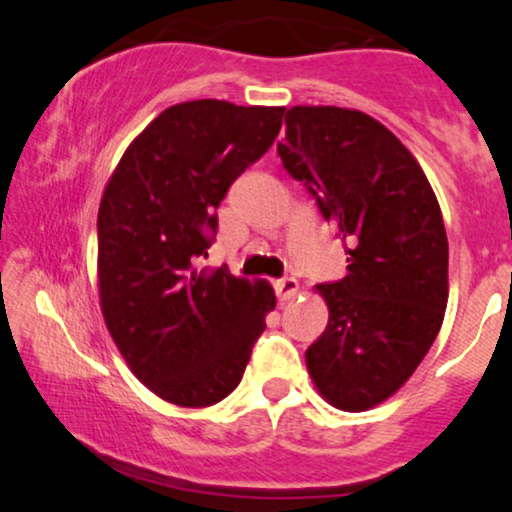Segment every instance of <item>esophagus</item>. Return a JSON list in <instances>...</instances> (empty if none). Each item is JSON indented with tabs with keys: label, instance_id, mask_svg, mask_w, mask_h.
I'll use <instances>...</instances> for the list:
<instances>
[{
	"label": "esophagus",
	"instance_id": "34e87169",
	"mask_svg": "<svg viewBox=\"0 0 512 512\" xmlns=\"http://www.w3.org/2000/svg\"><path fill=\"white\" fill-rule=\"evenodd\" d=\"M275 291H277V298L284 303V300L296 298L298 282L293 277H282V279H277V282H275Z\"/></svg>",
	"mask_w": 512,
	"mask_h": 512
}]
</instances>
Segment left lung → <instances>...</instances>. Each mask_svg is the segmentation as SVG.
<instances>
[{"instance_id":"left-lung-1","label":"left lung","mask_w":512,"mask_h":512,"mask_svg":"<svg viewBox=\"0 0 512 512\" xmlns=\"http://www.w3.org/2000/svg\"><path fill=\"white\" fill-rule=\"evenodd\" d=\"M284 123V170L317 200L349 263L317 286L328 324L307 370L328 403L361 412L408 382L443 324V214L415 156L363 111L291 107Z\"/></svg>"}]
</instances>
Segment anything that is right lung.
Segmentation results:
<instances>
[{
  "label": "right lung",
  "mask_w": 512,
  "mask_h": 512,
  "mask_svg": "<svg viewBox=\"0 0 512 512\" xmlns=\"http://www.w3.org/2000/svg\"><path fill=\"white\" fill-rule=\"evenodd\" d=\"M284 107L193 100L165 109L128 146L97 214L104 321L132 373L181 408H207L242 380L275 310L268 282L198 268L216 207L270 149Z\"/></svg>",
  "instance_id": "right-lung-1"
}]
</instances>
